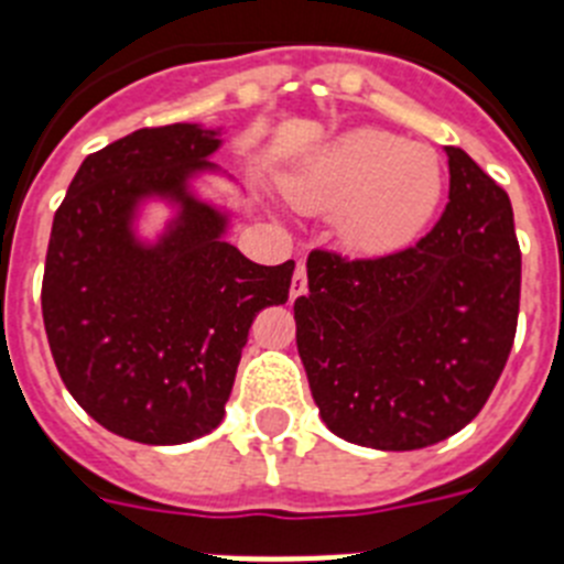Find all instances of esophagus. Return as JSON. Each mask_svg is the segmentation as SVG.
Returning <instances> with one entry per match:
<instances>
[{
	"instance_id": "34e87169",
	"label": "esophagus",
	"mask_w": 564,
	"mask_h": 564,
	"mask_svg": "<svg viewBox=\"0 0 564 564\" xmlns=\"http://www.w3.org/2000/svg\"><path fill=\"white\" fill-rule=\"evenodd\" d=\"M307 293V273H305V262H299L296 273H293V285H291V299L305 296Z\"/></svg>"
}]
</instances>
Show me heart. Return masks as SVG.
I'll return each instance as SVG.
<instances>
[{"label": "heart", "instance_id": "1", "mask_svg": "<svg viewBox=\"0 0 564 564\" xmlns=\"http://www.w3.org/2000/svg\"><path fill=\"white\" fill-rule=\"evenodd\" d=\"M293 206L333 214V231L356 257H390L430 226L443 197L441 158L387 129L358 127L313 149L285 177Z\"/></svg>", "mask_w": 564, "mask_h": 564}]
</instances>
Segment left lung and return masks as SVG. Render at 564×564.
Masks as SVG:
<instances>
[{
    "mask_svg": "<svg viewBox=\"0 0 564 564\" xmlns=\"http://www.w3.org/2000/svg\"><path fill=\"white\" fill-rule=\"evenodd\" d=\"M449 203L415 248L381 259L307 257L296 347L333 435L381 452L446 441L475 421L508 361L520 242L508 194L463 149Z\"/></svg>",
    "mask_w": 564,
    "mask_h": 564,
    "instance_id": "obj_1",
    "label": "left lung"
}]
</instances>
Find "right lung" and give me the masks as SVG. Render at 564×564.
I'll return each instance as SVG.
<instances>
[{"label": "right lung", "instance_id": "right-lung-1", "mask_svg": "<svg viewBox=\"0 0 564 564\" xmlns=\"http://www.w3.org/2000/svg\"><path fill=\"white\" fill-rule=\"evenodd\" d=\"M223 127L138 129L89 154L50 231L42 313L64 387L104 430L177 446L217 430L262 307L296 262L257 265L226 242L231 208L203 197ZM231 181V177H228ZM149 205L170 220L143 238Z\"/></svg>", "mask_w": 564, "mask_h": 564}]
</instances>
